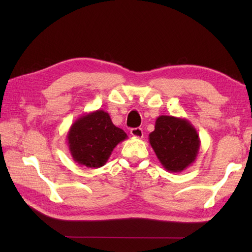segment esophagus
<instances>
[{
	"label": "esophagus",
	"instance_id": "esophagus-1",
	"mask_svg": "<svg viewBox=\"0 0 252 252\" xmlns=\"http://www.w3.org/2000/svg\"><path fill=\"white\" fill-rule=\"evenodd\" d=\"M130 133H131V135L133 137H136V138H142L143 135H144L143 130L141 129V127H135V129H131Z\"/></svg>",
	"mask_w": 252,
	"mask_h": 252
}]
</instances>
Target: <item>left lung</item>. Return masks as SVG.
Wrapping results in <instances>:
<instances>
[{"mask_svg":"<svg viewBox=\"0 0 252 252\" xmlns=\"http://www.w3.org/2000/svg\"><path fill=\"white\" fill-rule=\"evenodd\" d=\"M148 140L162 167L175 173L195 162L200 147L195 126L185 118L173 116H159Z\"/></svg>","mask_w":252,"mask_h":252,"instance_id":"8db88e82","label":"left lung"}]
</instances>
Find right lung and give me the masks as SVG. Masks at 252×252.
Masks as SVG:
<instances>
[{"label": "right lung", "instance_id": "obj_1", "mask_svg": "<svg viewBox=\"0 0 252 252\" xmlns=\"http://www.w3.org/2000/svg\"><path fill=\"white\" fill-rule=\"evenodd\" d=\"M126 138V133L116 126L108 112L101 109L79 117L67 134L72 159L88 168L103 167L114 148Z\"/></svg>", "mask_w": 252, "mask_h": 252}]
</instances>
